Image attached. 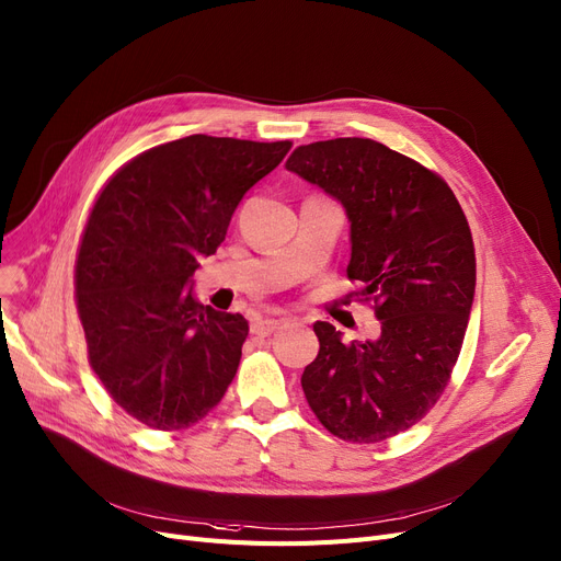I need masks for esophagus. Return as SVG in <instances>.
Listing matches in <instances>:
<instances>
[{"label": "esophagus", "instance_id": "esophagus-1", "mask_svg": "<svg viewBox=\"0 0 561 561\" xmlns=\"http://www.w3.org/2000/svg\"><path fill=\"white\" fill-rule=\"evenodd\" d=\"M277 328H279V321H275V319H256L252 323V334L267 336V334H273Z\"/></svg>", "mask_w": 561, "mask_h": 561}]
</instances>
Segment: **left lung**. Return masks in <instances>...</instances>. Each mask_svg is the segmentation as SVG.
<instances>
[{"instance_id": "obj_1", "label": "left lung", "mask_w": 561, "mask_h": 561, "mask_svg": "<svg viewBox=\"0 0 561 561\" xmlns=\"http://www.w3.org/2000/svg\"><path fill=\"white\" fill-rule=\"evenodd\" d=\"M286 169L346 208V273L380 321L376 341L351 344L313 323L321 348L302 374L307 403L341 440L382 443L417 424L451 378L477 282L466 213L435 172L374 139L298 146Z\"/></svg>"}]
</instances>
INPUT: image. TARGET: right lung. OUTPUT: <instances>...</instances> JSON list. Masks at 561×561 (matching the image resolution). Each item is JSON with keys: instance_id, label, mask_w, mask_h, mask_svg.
Here are the masks:
<instances>
[{"instance_id": "obj_1", "label": "right lung", "mask_w": 561, "mask_h": 561, "mask_svg": "<svg viewBox=\"0 0 561 561\" xmlns=\"http://www.w3.org/2000/svg\"><path fill=\"white\" fill-rule=\"evenodd\" d=\"M290 146L190 135L126 162L95 199L76 261L78 313L93 374L144 426L197 424L231 385L250 325L194 300L190 277Z\"/></svg>"}]
</instances>
